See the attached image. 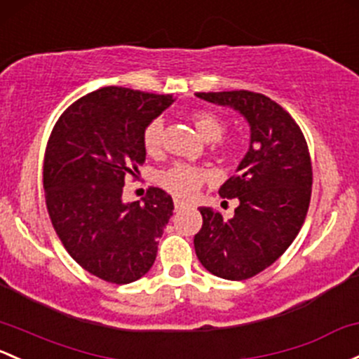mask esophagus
<instances>
[{
    "mask_svg": "<svg viewBox=\"0 0 359 359\" xmlns=\"http://www.w3.org/2000/svg\"><path fill=\"white\" fill-rule=\"evenodd\" d=\"M173 206H175V211H180L182 208H186L187 201H184V199L175 198V199H173Z\"/></svg>",
    "mask_w": 359,
    "mask_h": 359,
    "instance_id": "1",
    "label": "esophagus"
}]
</instances>
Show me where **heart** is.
I'll use <instances>...</instances> for the list:
<instances>
[{"label":"heart","mask_w":359,"mask_h":359,"mask_svg":"<svg viewBox=\"0 0 359 359\" xmlns=\"http://www.w3.org/2000/svg\"><path fill=\"white\" fill-rule=\"evenodd\" d=\"M192 123H194L196 130L199 132L205 141L213 142L220 141L222 135L225 132L224 120L218 118L215 113L199 110L191 115ZM161 141H163V120L154 118L146 126L142 132V144L148 153H156L161 148ZM208 179V172L203 168L192 167L187 163H175L168 167L163 172L158 173V184L168 191L170 194L180 196V198H189L199 189L205 180Z\"/></svg>","instance_id":"heart-1"}]
</instances>
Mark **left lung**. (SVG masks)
<instances>
[{
	"label": "left lung",
	"instance_id": "1",
	"mask_svg": "<svg viewBox=\"0 0 359 359\" xmlns=\"http://www.w3.org/2000/svg\"><path fill=\"white\" fill-rule=\"evenodd\" d=\"M196 96L241 113L251 132L236 175L218 191L222 198L239 199L233 217L203 206V227L194 236L196 255L210 273L246 280L277 262L303 227L313 182L308 144L292 116L263 94Z\"/></svg>",
	"mask_w": 359,
	"mask_h": 359
}]
</instances>
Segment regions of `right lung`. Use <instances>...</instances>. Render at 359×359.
I'll return each mask as SVG.
<instances>
[{"mask_svg": "<svg viewBox=\"0 0 359 359\" xmlns=\"http://www.w3.org/2000/svg\"><path fill=\"white\" fill-rule=\"evenodd\" d=\"M170 94L101 88L70 104L56 122L43 182L51 224L89 273L130 284L156 259L173 201L151 187L142 203H123L126 177L146 160L142 132L173 103Z\"/></svg>", "mask_w": 359, "mask_h": 359, "instance_id": "1", "label": "right lung"}]
</instances>
